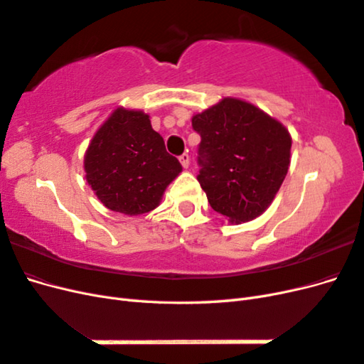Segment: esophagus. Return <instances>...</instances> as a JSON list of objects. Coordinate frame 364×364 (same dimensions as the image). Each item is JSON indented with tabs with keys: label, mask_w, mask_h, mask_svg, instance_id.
Returning <instances> with one entry per match:
<instances>
[{
	"label": "esophagus",
	"mask_w": 364,
	"mask_h": 364,
	"mask_svg": "<svg viewBox=\"0 0 364 364\" xmlns=\"http://www.w3.org/2000/svg\"><path fill=\"white\" fill-rule=\"evenodd\" d=\"M179 161H181L183 168H188V165H190V156H188V153H182V155L179 156Z\"/></svg>",
	"instance_id": "esophagus-1"
}]
</instances>
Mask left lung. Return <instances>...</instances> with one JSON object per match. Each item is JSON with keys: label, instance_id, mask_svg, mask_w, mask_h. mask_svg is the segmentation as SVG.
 <instances>
[{"label": "left lung", "instance_id": "8db88e82", "mask_svg": "<svg viewBox=\"0 0 364 364\" xmlns=\"http://www.w3.org/2000/svg\"><path fill=\"white\" fill-rule=\"evenodd\" d=\"M193 129L202 139L197 181L211 208L237 225L261 215L289 171V130L259 107L229 97L194 115Z\"/></svg>", "mask_w": 364, "mask_h": 364}]
</instances>
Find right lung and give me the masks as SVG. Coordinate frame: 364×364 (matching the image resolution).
<instances>
[{"label": "right lung", "instance_id": "add662e5", "mask_svg": "<svg viewBox=\"0 0 364 364\" xmlns=\"http://www.w3.org/2000/svg\"><path fill=\"white\" fill-rule=\"evenodd\" d=\"M86 181L115 213L139 215L155 209L182 171L142 111L118 107L97 130L85 155Z\"/></svg>", "mask_w": 364, "mask_h": 364}]
</instances>
